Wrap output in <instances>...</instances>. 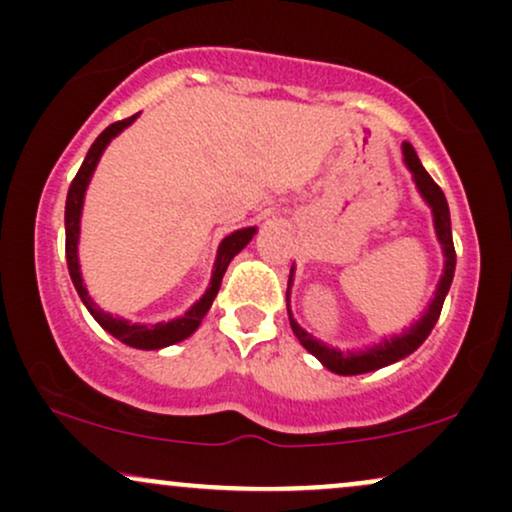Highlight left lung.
Listing matches in <instances>:
<instances>
[{
  "mask_svg": "<svg viewBox=\"0 0 512 512\" xmlns=\"http://www.w3.org/2000/svg\"><path fill=\"white\" fill-rule=\"evenodd\" d=\"M404 151V163L414 175L416 187H419L421 197L426 199V204L433 211V226H436V236L443 245V255H445V269L443 276H440V284L436 289V296H433L431 305L409 330H404L402 334H395V337L383 339L380 344L366 346V349H358V351H339L327 346L325 342H317L313 334H308L293 320L291 308H289V291H286V308H289V320H291V330L298 337L305 349L313 354L317 361L322 363L327 370L337 375H361V373H370V370H378L390 366V363L399 361V358L414 354L421 344L426 342V337L431 334L433 327H436L440 310H443V301L448 296L450 284H452V276H455V245H452V228H450V209H448V199H445L443 190L433 182L431 175L426 173V168L421 166L419 156H416L414 146L404 142L402 144ZM293 276V269H291ZM291 276H289V289H291Z\"/></svg>",
  "mask_w": 512,
  "mask_h": 512,
  "instance_id": "left-lung-1",
  "label": "left lung"
}]
</instances>
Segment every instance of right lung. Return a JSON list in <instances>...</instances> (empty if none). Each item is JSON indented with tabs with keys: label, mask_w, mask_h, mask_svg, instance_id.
Segmentation results:
<instances>
[{
	"label": "right lung",
	"mask_w": 512,
	"mask_h": 512,
	"mask_svg": "<svg viewBox=\"0 0 512 512\" xmlns=\"http://www.w3.org/2000/svg\"><path fill=\"white\" fill-rule=\"evenodd\" d=\"M137 117L139 115H132V117H127V120L113 122V125L105 127L103 132L98 134L96 142L91 144V149H88L84 163H81L79 173H76L72 185H69L67 207H64V231H67L69 276H72L74 289H76V293H79L81 301H84L88 313L93 315V320H96L105 332H110L115 339H120L122 344L134 346V349L154 351V349H163V346L178 344V342H182V339H187L192 332L197 330L199 322H202L204 315L209 313L211 303H214L216 293H219V289H221V279H223V274H226L228 264H231L233 257H236L238 252L250 243L257 228H240V231L231 233V236H226L221 240L219 252H216L214 272H211L209 289L204 291V296L199 298V301L192 305V308L187 310V313L182 317H175V320H170V322H156V325H137V322H127V320H122V317H113L110 313H103V310L91 301V296H88L84 279H81V272H79V252H76L79 248H76V245H79L81 207H84L86 187H88V182H91V175H93V170H96L98 161H101V154L105 151V146L113 142V139L122 132V129L132 125Z\"/></svg>",
	"instance_id": "obj_1"
}]
</instances>
